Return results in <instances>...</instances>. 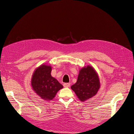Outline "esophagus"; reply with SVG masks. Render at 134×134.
<instances>
[{
    "instance_id": "34e87169",
    "label": "esophagus",
    "mask_w": 134,
    "mask_h": 134,
    "mask_svg": "<svg viewBox=\"0 0 134 134\" xmlns=\"http://www.w3.org/2000/svg\"><path fill=\"white\" fill-rule=\"evenodd\" d=\"M63 86L64 87H70V83H64L63 84Z\"/></svg>"
}]
</instances>
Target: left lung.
<instances>
[{
	"label": "left lung",
	"mask_w": 134,
	"mask_h": 134,
	"mask_svg": "<svg viewBox=\"0 0 134 134\" xmlns=\"http://www.w3.org/2000/svg\"><path fill=\"white\" fill-rule=\"evenodd\" d=\"M81 101H85L97 94L100 88V79L94 68L85 66L79 71L76 83L71 86Z\"/></svg>",
	"instance_id": "left-lung-1"
}]
</instances>
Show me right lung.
Wrapping results in <instances>:
<instances>
[{"mask_svg": "<svg viewBox=\"0 0 134 134\" xmlns=\"http://www.w3.org/2000/svg\"><path fill=\"white\" fill-rule=\"evenodd\" d=\"M52 67L50 65L41 64L32 75L31 85L33 90L46 101H50L55 97L57 92L63 86L51 75Z\"/></svg>", "mask_w": 134, "mask_h": 134, "instance_id": "right-lung-1", "label": "right lung"}]
</instances>
